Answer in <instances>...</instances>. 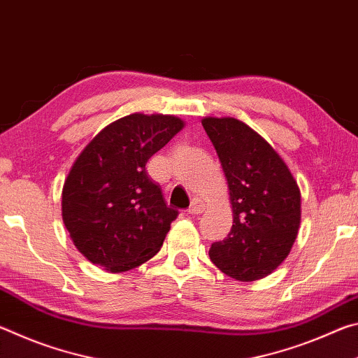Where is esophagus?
<instances>
[{"mask_svg":"<svg viewBox=\"0 0 358 358\" xmlns=\"http://www.w3.org/2000/svg\"><path fill=\"white\" fill-rule=\"evenodd\" d=\"M203 210H205V203L201 201V199H194V201L191 202V207L187 208L189 215H201Z\"/></svg>","mask_w":358,"mask_h":358,"instance_id":"esophagus-1","label":"esophagus"}]
</instances>
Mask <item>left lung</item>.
I'll return each mask as SVG.
<instances>
[{
  "instance_id": "obj_1",
  "label": "left lung",
  "mask_w": 358,
  "mask_h": 358,
  "mask_svg": "<svg viewBox=\"0 0 358 358\" xmlns=\"http://www.w3.org/2000/svg\"><path fill=\"white\" fill-rule=\"evenodd\" d=\"M202 126L227 178L234 213L232 229L211 245L210 259L234 280H262L289 256L299 234V185L273 147L243 121L207 117Z\"/></svg>"
}]
</instances>
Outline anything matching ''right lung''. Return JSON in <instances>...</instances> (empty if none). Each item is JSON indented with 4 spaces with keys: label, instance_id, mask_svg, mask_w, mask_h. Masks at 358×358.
<instances>
[{
    "label": "right lung",
    "instance_id": "1",
    "mask_svg": "<svg viewBox=\"0 0 358 358\" xmlns=\"http://www.w3.org/2000/svg\"><path fill=\"white\" fill-rule=\"evenodd\" d=\"M173 115L132 113L106 126L76 159L62 194L63 222L90 262L120 273L161 250L178 211L145 164L183 129Z\"/></svg>",
    "mask_w": 358,
    "mask_h": 358
}]
</instances>
